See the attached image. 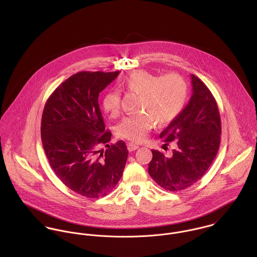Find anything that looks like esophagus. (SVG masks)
<instances>
[{
    "instance_id": "1",
    "label": "esophagus",
    "mask_w": 257,
    "mask_h": 257,
    "mask_svg": "<svg viewBox=\"0 0 257 257\" xmlns=\"http://www.w3.org/2000/svg\"><path fill=\"white\" fill-rule=\"evenodd\" d=\"M139 147H139L138 145L133 144V143H128V144H127V149H128L130 151H135V150H137Z\"/></svg>"
}]
</instances>
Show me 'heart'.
Returning <instances> with one entry per match:
<instances>
[{"mask_svg":"<svg viewBox=\"0 0 257 257\" xmlns=\"http://www.w3.org/2000/svg\"><path fill=\"white\" fill-rule=\"evenodd\" d=\"M124 91L140 94L137 110L140 112L123 117L115 126L118 138L143 142L155 122L165 125L182 111L188 98V84L181 75L169 73L159 76L146 70H135L120 81ZM105 112L114 117L120 110V94L111 90L102 99Z\"/></svg>","mask_w":257,"mask_h":257,"instance_id":"obj_1","label":"heart"}]
</instances>
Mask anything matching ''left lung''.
<instances>
[{"label":"left lung","instance_id":"1","mask_svg":"<svg viewBox=\"0 0 257 257\" xmlns=\"http://www.w3.org/2000/svg\"><path fill=\"white\" fill-rule=\"evenodd\" d=\"M193 94L180 114L160 134L168 146L175 143L172 155L152 149L150 177L165 190L176 192L199 181L213 163L220 148L219 108L209 88L191 75Z\"/></svg>","mask_w":257,"mask_h":257}]
</instances>
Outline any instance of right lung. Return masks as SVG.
Segmentation results:
<instances>
[{"instance_id": "1", "label": "right lung", "mask_w": 257, "mask_h": 257, "mask_svg": "<svg viewBox=\"0 0 257 257\" xmlns=\"http://www.w3.org/2000/svg\"><path fill=\"white\" fill-rule=\"evenodd\" d=\"M119 71L74 74L47 99L40 135L48 162L60 181L86 198L108 195L128 155L124 142L110 144L98 97ZM105 145L106 151L100 149Z\"/></svg>"}]
</instances>
